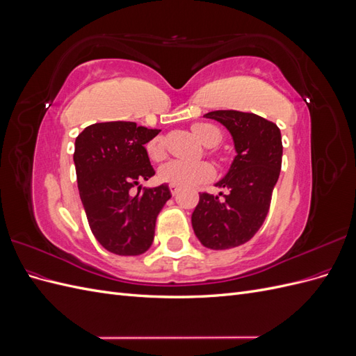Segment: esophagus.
Listing matches in <instances>:
<instances>
[{
  "label": "esophagus",
  "instance_id": "34e87169",
  "mask_svg": "<svg viewBox=\"0 0 356 356\" xmlns=\"http://www.w3.org/2000/svg\"><path fill=\"white\" fill-rule=\"evenodd\" d=\"M169 190H170V193H172V196H177L178 193H179V187H178V186H174V184L169 186Z\"/></svg>",
  "mask_w": 356,
  "mask_h": 356
}]
</instances>
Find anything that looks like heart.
I'll return each mask as SVG.
<instances>
[{
	"instance_id": "heart-1",
	"label": "heart",
	"mask_w": 356,
	"mask_h": 356,
	"mask_svg": "<svg viewBox=\"0 0 356 356\" xmlns=\"http://www.w3.org/2000/svg\"><path fill=\"white\" fill-rule=\"evenodd\" d=\"M191 132L200 141L215 147L221 141V132L217 126L209 123H196L191 126ZM147 153L149 159L160 160L165 157V141L161 136H157L147 145ZM215 177V169L208 161H184V160H169L159 169V178L179 187H196L207 184Z\"/></svg>"
}]
</instances>
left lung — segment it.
<instances>
[{
    "mask_svg": "<svg viewBox=\"0 0 356 356\" xmlns=\"http://www.w3.org/2000/svg\"><path fill=\"white\" fill-rule=\"evenodd\" d=\"M204 117L225 126L236 156L215 184L229 193H200L191 225L203 246L230 250L250 241L267 217L282 165V136L275 123L252 113L218 110Z\"/></svg>",
    "mask_w": 356,
    "mask_h": 356,
    "instance_id": "8db88e82",
    "label": "left lung"
}]
</instances>
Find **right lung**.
<instances>
[{"mask_svg": "<svg viewBox=\"0 0 356 356\" xmlns=\"http://www.w3.org/2000/svg\"><path fill=\"white\" fill-rule=\"evenodd\" d=\"M159 129L134 122L95 123L75 139L74 165L80 199L90 230L106 251L141 255L154 239L157 215L170 199L168 184L130 188L152 178L145 144Z\"/></svg>", "mask_w": 356, "mask_h": 356, "instance_id": "1", "label": "right lung"}]
</instances>
